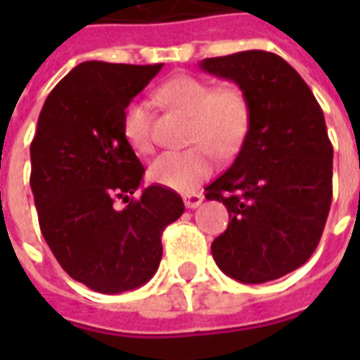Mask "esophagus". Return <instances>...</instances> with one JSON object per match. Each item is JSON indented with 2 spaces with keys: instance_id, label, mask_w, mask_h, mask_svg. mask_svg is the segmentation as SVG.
Listing matches in <instances>:
<instances>
[{
  "instance_id": "1",
  "label": "esophagus",
  "mask_w": 360,
  "mask_h": 360,
  "mask_svg": "<svg viewBox=\"0 0 360 360\" xmlns=\"http://www.w3.org/2000/svg\"><path fill=\"white\" fill-rule=\"evenodd\" d=\"M183 200H185V206H187V208H198V206L202 204L204 196L198 195V193H191V195L183 196Z\"/></svg>"
}]
</instances>
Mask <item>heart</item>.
I'll return each mask as SVG.
<instances>
[{
    "label": "heart",
    "instance_id": "1",
    "mask_svg": "<svg viewBox=\"0 0 360 360\" xmlns=\"http://www.w3.org/2000/svg\"><path fill=\"white\" fill-rule=\"evenodd\" d=\"M158 100L193 115L191 142L187 150L164 152L150 164L148 177L156 185L177 193H193L216 167L219 156H233L241 148L250 127V105L237 86L214 89L210 82L181 75L164 82L156 92ZM123 136L141 154L154 150L152 111L144 102L134 100L123 111Z\"/></svg>",
    "mask_w": 360,
    "mask_h": 360
}]
</instances>
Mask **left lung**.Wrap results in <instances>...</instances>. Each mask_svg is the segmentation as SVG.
Listing matches in <instances>:
<instances>
[{"label":"left lung","instance_id":"1","mask_svg":"<svg viewBox=\"0 0 360 360\" xmlns=\"http://www.w3.org/2000/svg\"><path fill=\"white\" fill-rule=\"evenodd\" d=\"M198 67L235 82L250 105L239 154L206 187V198L229 212L212 257L241 283L278 279L309 260L328 219L333 148L324 113L301 75L270 51L202 59Z\"/></svg>","mask_w":360,"mask_h":360}]
</instances>
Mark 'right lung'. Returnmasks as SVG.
<instances>
[{
	"instance_id": "1",
	"label": "right lung",
	"mask_w": 360,
	"mask_h": 360,
	"mask_svg": "<svg viewBox=\"0 0 360 360\" xmlns=\"http://www.w3.org/2000/svg\"><path fill=\"white\" fill-rule=\"evenodd\" d=\"M162 67L77 65L46 98L30 144L44 239L61 268L98 293L144 285L162 260V231L185 212L181 196L160 185L129 198L144 167L123 136V111Z\"/></svg>"
}]
</instances>
